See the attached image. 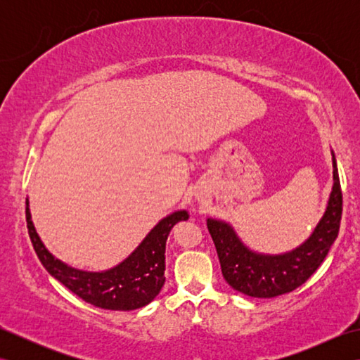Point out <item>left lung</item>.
I'll return each mask as SVG.
<instances>
[{
	"label": "left lung",
	"mask_w": 360,
	"mask_h": 360,
	"mask_svg": "<svg viewBox=\"0 0 360 360\" xmlns=\"http://www.w3.org/2000/svg\"><path fill=\"white\" fill-rule=\"evenodd\" d=\"M333 155V188L323 217L300 246L285 254H259L249 249L226 221L209 218L207 229L215 243L224 280L238 292L272 298L297 289L322 264L339 235L342 190Z\"/></svg>",
	"instance_id": "8db88e82"
}]
</instances>
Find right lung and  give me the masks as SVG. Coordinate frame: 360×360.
<instances>
[{
    "mask_svg": "<svg viewBox=\"0 0 360 360\" xmlns=\"http://www.w3.org/2000/svg\"><path fill=\"white\" fill-rule=\"evenodd\" d=\"M188 219L187 210H176L151 229L124 262L111 269L89 272L68 266L46 249L38 236L26 200V221L32 246L44 269L53 278L93 307L111 311H133L156 298L165 283V243L174 224Z\"/></svg>",
    "mask_w": 360,
    "mask_h": 360,
    "instance_id": "add662e5",
    "label": "right lung"
}]
</instances>
